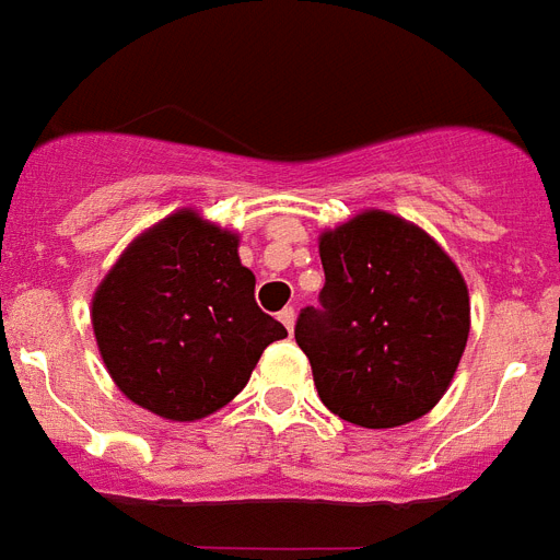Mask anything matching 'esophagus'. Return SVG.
I'll list each match as a JSON object with an SVG mask.
<instances>
[{"label":"esophagus","instance_id":"1","mask_svg":"<svg viewBox=\"0 0 560 560\" xmlns=\"http://www.w3.org/2000/svg\"><path fill=\"white\" fill-rule=\"evenodd\" d=\"M277 317H280V324H283L285 329L292 332V329H294V308H292V306H285L283 312H280V315H277Z\"/></svg>","mask_w":560,"mask_h":560}]
</instances>
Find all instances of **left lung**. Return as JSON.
Returning <instances> with one entry per match:
<instances>
[{"label":"left lung","mask_w":560,"mask_h":560,"mask_svg":"<svg viewBox=\"0 0 560 560\" xmlns=\"http://www.w3.org/2000/svg\"><path fill=\"white\" fill-rule=\"evenodd\" d=\"M326 283L294 341L317 396L361 428H396L445 396L463 358L471 306L454 259L422 228L364 210L320 234Z\"/></svg>","instance_id":"obj_1"}]
</instances>
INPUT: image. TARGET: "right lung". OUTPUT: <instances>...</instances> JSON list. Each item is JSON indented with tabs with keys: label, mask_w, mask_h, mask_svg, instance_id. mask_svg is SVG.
Listing matches in <instances>:
<instances>
[{
	"label": "right lung",
	"mask_w": 560,
	"mask_h": 560,
	"mask_svg": "<svg viewBox=\"0 0 560 560\" xmlns=\"http://www.w3.org/2000/svg\"><path fill=\"white\" fill-rule=\"evenodd\" d=\"M240 236L185 208L129 243L92 298L97 350L129 401L196 422L243 390L285 326L254 301Z\"/></svg>",
	"instance_id": "1"
}]
</instances>
